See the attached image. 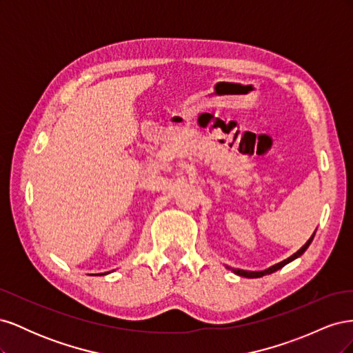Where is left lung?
Instances as JSON below:
<instances>
[{
	"instance_id": "left-lung-1",
	"label": "left lung",
	"mask_w": 353,
	"mask_h": 353,
	"mask_svg": "<svg viewBox=\"0 0 353 353\" xmlns=\"http://www.w3.org/2000/svg\"><path fill=\"white\" fill-rule=\"evenodd\" d=\"M315 232H316V230H315ZM315 232L312 234L311 236V239H309L301 249H299L296 253H293L290 258H287V259H284V261H281V262H279V263H275V265H272V266H270V268H266V270H263V271H245V270H239V268H230V266H227L228 270H231L234 274H237V275H240V276H245V279H261V276H263V275H268V274H272V272H275V271H279V270H281L284 265H287V263H290V262H293L294 259H297L299 256H302L303 253H305V250L309 248V244L312 243V240H314V237H315Z\"/></svg>"
}]
</instances>
